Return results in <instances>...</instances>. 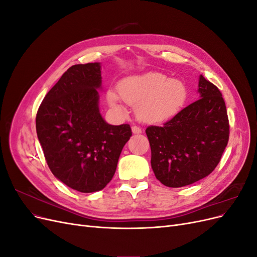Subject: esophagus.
<instances>
[{
  "label": "esophagus",
  "instance_id": "esophagus-1",
  "mask_svg": "<svg viewBox=\"0 0 257 257\" xmlns=\"http://www.w3.org/2000/svg\"><path fill=\"white\" fill-rule=\"evenodd\" d=\"M132 132H133L134 134H141L142 132H143V130L139 127V126H137V125H133V126H132Z\"/></svg>",
  "mask_w": 257,
  "mask_h": 257
}]
</instances>
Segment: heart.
I'll use <instances>...</instances> for the list:
<instances>
[{"label":"heart","mask_w":257,"mask_h":257,"mask_svg":"<svg viewBox=\"0 0 257 257\" xmlns=\"http://www.w3.org/2000/svg\"><path fill=\"white\" fill-rule=\"evenodd\" d=\"M119 96L130 105H137L136 113L147 123H160L175 115L185 103L188 90L180 79L167 78L159 72L127 77L118 85ZM108 103L119 108V98L107 93Z\"/></svg>","instance_id":"heart-1"}]
</instances>
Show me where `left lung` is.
<instances>
[{"label":"left lung","mask_w":257,"mask_h":257,"mask_svg":"<svg viewBox=\"0 0 257 257\" xmlns=\"http://www.w3.org/2000/svg\"><path fill=\"white\" fill-rule=\"evenodd\" d=\"M198 92L199 99L164 125L146 130L153 173L169 188H181L211 174L228 143L229 123L221 91L200 75Z\"/></svg>","instance_id":"1"}]
</instances>
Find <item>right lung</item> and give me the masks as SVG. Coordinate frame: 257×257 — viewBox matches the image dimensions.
I'll list each match as a JSON object with an SVG mask.
<instances>
[{"mask_svg": "<svg viewBox=\"0 0 257 257\" xmlns=\"http://www.w3.org/2000/svg\"><path fill=\"white\" fill-rule=\"evenodd\" d=\"M99 63L76 64L46 94L36 133L54 177L81 193L103 190L130 137L128 124L110 125L99 113Z\"/></svg>", "mask_w": 257, "mask_h": 257, "instance_id": "1", "label": "right lung"}]
</instances>
